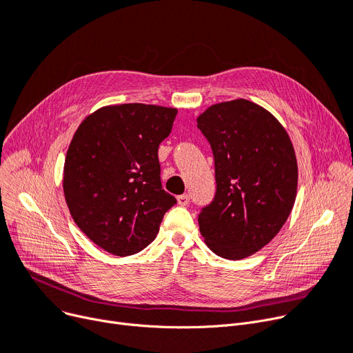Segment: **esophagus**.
<instances>
[{
  "label": "esophagus",
  "instance_id": "1",
  "mask_svg": "<svg viewBox=\"0 0 353 353\" xmlns=\"http://www.w3.org/2000/svg\"><path fill=\"white\" fill-rule=\"evenodd\" d=\"M177 203L180 206H188L190 203V196L189 194H181L177 197Z\"/></svg>",
  "mask_w": 353,
  "mask_h": 353
}]
</instances>
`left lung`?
Segmentation results:
<instances>
[{"label": "left lung", "mask_w": 353, "mask_h": 353, "mask_svg": "<svg viewBox=\"0 0 353 353\" xmlns=\"http://www.w3.org/2000/svg\"><path fill=\"white\" fill-rule=\"evenodd\" d=\"M197 127L212 147L216 193L199 213L200 233L219 256L239 261L266 246L288 220L298 163L286 130L249 100L209 107Z\"/></svg>", "instance_id": "8db88e82"}]
</instances>
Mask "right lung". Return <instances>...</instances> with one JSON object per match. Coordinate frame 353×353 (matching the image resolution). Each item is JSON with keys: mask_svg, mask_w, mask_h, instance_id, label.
I'll return each instance as SVG.
<instances>
[{"mask_svg": "<svg viewBox=\"0 0 353 353\" xmlns=\"http://www.w3.org/2000/svg\"><path fill=\"white\" fill-rule=\"evenodd\" d=\"M177 110L108 105L77 128L64 163V194L81 232L101 249L128 256L150 245L177 200L161 186L159 145Z\"/></svg>", "mask_w": 353, "mask_h": 353, "instance_id": "obj_1", "label": "right lung"}]
</instances>
